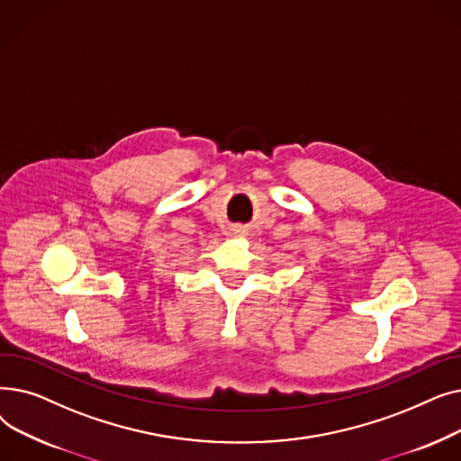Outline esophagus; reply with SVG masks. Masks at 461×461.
<instances>
[{
    "label": "esophagus",
    "instance_id": "1",
    "mask_svg": "<svg viewBox=\"0 0 461 461\" xmlns=\"http://www.w3.org/2000/svg\"><path fill=\"white\" fill-rule=\"evenodd\" d=\"M231 231H233L235 237H243V235H245V230H240V228H233Z\"/></svg>",
    "mask_w": 461,
    "mask_h": 461
}]
</instances>
